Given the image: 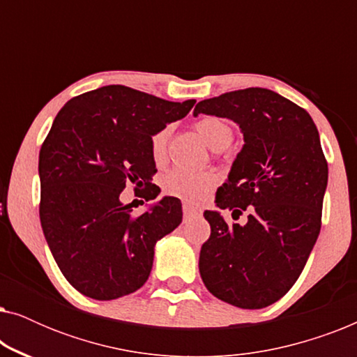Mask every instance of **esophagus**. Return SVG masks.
Listing matches in <instances>:
<instances>
[{
	"instance_id": "1",
	"label": "esophagus",
	"mask_w": 357,
	"mask_h": 357,
	"mask_svg": "<svg viewBox=\"0 0 357 357\" xmlns=\"http://www.w3.org/2000/svg\"><path fill=\"white\" fill-rule=\"evenodd\" d=\"M202 211H199L198 208H193V206H188V204H183V216L185 218H195V216H199Z\"/></svg>"
}]
</instances>
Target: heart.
<instances>
[{
	"instance_id": "obj_1",
	"label": "heart",
	"mask_w": 357,
	"mask_h": 357,
	"mask_svg": "<svg viewBox=\"0 0 357 357\" xmlns=\"http://www.w3.org/2000/svg\"><path fill=\"white\" fill-rule=\"evenodd\" d=\"M199 138L213 151H222L232 143L234 131L226 120L219 116H203L195 123ZM169 128H162L151 138V153L155 160H160L165 154ZM164 190L170 197L180 198L185 203L198 204L204 202L214 185L216 177L213 174L187 172V170H172L164 177Z\"/></svg>"
}]
</instances>
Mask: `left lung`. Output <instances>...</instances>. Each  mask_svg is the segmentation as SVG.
Here are the masks:
<instances>
[{
	"mask_svg": "<svg viewBox=\"0 0 357 357\" xmlns=\"http://www.w3.org/2000/svg\"><path fill=\"white\" fill-rule=\"evenodd\" d=\"M198 114L229 119L243 148L216 193L220 209L204 211L211 236L199 252V275L213 296L241 309L280 301L304 270L321 226L328 164L312 116L263 87L198 102ZM249 213L245 225H227Z\"/></svg>",
	"mask_w": 357,
	"mask_h": 357,
	"instance_id": "obj_1",
	"label": "left lung"
}]
</instances>
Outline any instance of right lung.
I'll return each instance as SVG.
<instances>
[{
	"mask_svg": "<svg viewBox=\"0 0 357 357\" xmlns=\"http://www.w3.org/2000/svg\"><path fill=\"white\" fill-rule=\"evenodd\" d=\"M197 100L169 102L114 84L73 97L38 154L43 236L68 282L112 301L148 281L155 242L182 222V203L164 197L139 216L120 193L128 183L154 199L160 188L151 138Z\"/></svg>",
	"mask_w": 357,
	"mask_h": 357,
	"instance_id": "obj_1",
	"label": "right lung"
}]
</instances>
